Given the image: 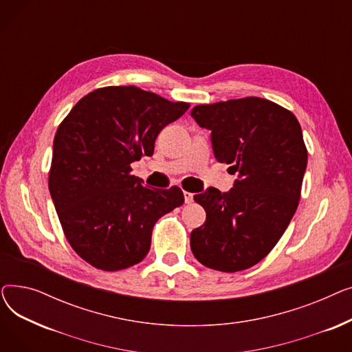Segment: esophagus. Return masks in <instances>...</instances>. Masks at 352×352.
<instances>
[{"label": "esophagus", "mask_w": 352, "mask_h": 352, "mask_svg": "<svg viewBox=\"0 0 352 352\" xmlns=\"http://www.w3.org/2000/svg\"><path fill=\"white\" fill-rule=\"evenodd\" d=\"M184 199H186V204H191V202L194 201V195L188 191H184Z\"/></svg>", "instance_id": "obj_1"}]
</instances>
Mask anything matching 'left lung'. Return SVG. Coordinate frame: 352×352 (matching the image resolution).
Here are the masks:
<instances>
[{
	"label": "left lung",
	"instance_id": "8db88e82",
	"mask_svg": "<svg viewBox=\"0 0 352 352\" xmlns=\"http://www.w3.org/2000/svg\"><path fill=\"white\" fill-rule=\"evenodd\" d=\"M191 117L211 131L215 160L238 175L228 192L194 195L207 219L191 232L192 254L217 271L247 270L280 241L298 207L308 160L301 125L258 97L197 105Z\"/></svg>",
	"mask_w": 352,
	"mask_h": 352
}]
</instances>
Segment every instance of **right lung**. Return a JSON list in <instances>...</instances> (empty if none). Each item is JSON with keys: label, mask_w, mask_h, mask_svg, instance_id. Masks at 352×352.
Listing matches in <instances>:
<instances>
[{"label": "right lung", "mask_w": 352, "mask_h": 352, "mask_svg": "<svg viewBox=\"0 0 352 352\" xmlns=\"http://www.w3.org/2000/svg\"><path fill=\"white\" fill-rule=\"evenodd\" d=\"M188 108L134 85L104 87L60 124L48 188L69 245L92 267L118 271L141 263L157 221L182 206L178 187L148 188L129 173Z\"/></svg>", "instance_id": "1"}]
</instances>
